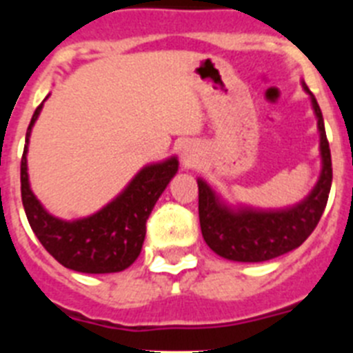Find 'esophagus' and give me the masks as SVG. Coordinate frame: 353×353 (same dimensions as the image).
Masks as SVG:
<instances>
[{
	"label": "esophagus",
	"mask_w": 353,
	"mask_h": 353,
	"mask_svg": "<svg viewBox=\"0 0 353 353\" xmlns=\"http://www.w3.org/2000/svg\"><path fill=\"white\" fill-rule=\"evenodd\" d=\"M196 162H198V155H196L194 148H191V146H183L182 150V164L185 168L189 166H194Z\"/></svg>",
	"instance_id": "34e87169"
}]
</instances>
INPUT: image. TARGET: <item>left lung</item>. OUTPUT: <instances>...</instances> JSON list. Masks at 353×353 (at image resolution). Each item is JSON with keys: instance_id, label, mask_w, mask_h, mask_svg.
<instances>
[{"instance_id": "obj_1", "label": "left lung", "mask_w": 353, "mask_h": 353, "mask_svg": "<svg viewBox=\"0 0 353 353\" xmlns=\"http://www.w3.org/2000/svg\"><path fill=\"white\" fill-rule=\"evenodd\" d=\"M310 95L311 109L320 134V174L310 194L297 203L281 208H260L245 203H230L214 185L198 179L199 226L208 248L221 258L242 263H260L297 249L313 233L325 210L332 183V162L325 125L316 99Z\"/></svg>"}]
</instances>
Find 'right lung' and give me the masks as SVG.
Wrapping results in <instances>:
<instances>
[{"label": "right lung", "mask_w": 353, "mask_h": 353, "mask_svg": "<svg viewBox=\"0 0 353 353\" xmlns=\"http://www.w3.org/2000/svg\"><path fill=\"white\" fill-rule=\"evenodd\" d=\"M43 102L31 117L21 159V196L31 230L46 251L67 269L83 274H111L129 269L143 249L150 214L179 171V157L171 155L143 166L109 203L93 214L77 219L56 217L31 191L28 174L31 130L42 113Z\"/></svg>", "instance_id": "right-lung-1"}]
</instances>
